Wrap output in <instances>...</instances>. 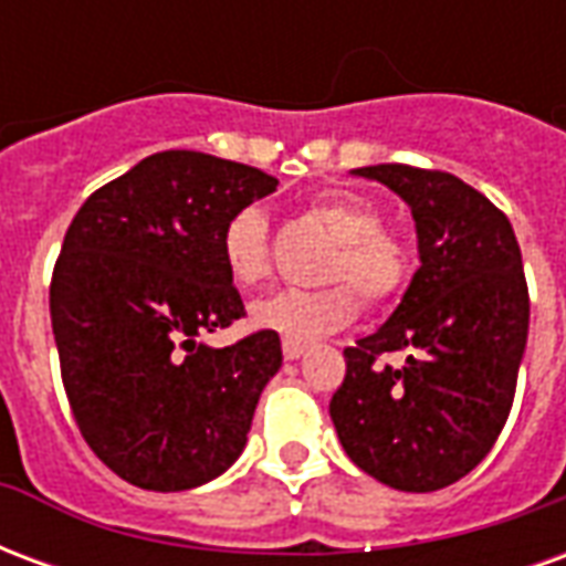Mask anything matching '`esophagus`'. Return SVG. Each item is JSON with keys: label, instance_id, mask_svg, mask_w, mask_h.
I'll return each instance as SVG.
<instances>
[{"label": "esophagus", "instance_id": "34e87169", "mask_svg": "<svg viewBox=\"0 0 566 566\" xmlns=\"http://www.w3.org/2000/svg\"><path fill=\"white\" fill-rule=\"evenodd\" d=\"M282 352H284V357H287V360H296V357H303V352H306V345L296 343V339H284Z\"/></svg>", "mask_w": 566, "mask_h": 566}]
</instances>
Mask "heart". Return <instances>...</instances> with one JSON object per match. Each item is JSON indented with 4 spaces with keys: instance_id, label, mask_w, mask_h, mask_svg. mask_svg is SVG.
<instances>
[{
    "instance_id": "obj_1",
    "label": "heart",
    "mask_w": 566,
    "mask_h": 566,
    "mask_svg": "<svg viewBox=\"0 0 566 566\" xmlns=\"http://www.w3.org/2000/svg\"><path fill=\"white\" fill-rule=\"evenodd\" d=\"M312 218L336 239L324 282L343 284L321 291H282L251 306V321L260 331H272L296 343L343 331L355 318L357 296L347 291L349 286L367 306H385L403 291L412 272L403 239L381 230L379 211L364 199L324 197L312 206ZM221 254L223 270L239 287L248 291L270 279V227L263 211L248 206L223 223Z\"/></svg>"
}]
</instances>
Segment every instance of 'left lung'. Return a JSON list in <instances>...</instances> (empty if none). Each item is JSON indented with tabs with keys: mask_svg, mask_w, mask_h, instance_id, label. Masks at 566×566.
<instances>
[{
	"mask_svg": "<svg viewBox=\"0 0 566 566\" xmlns=\"http://www.w3.org/2000/svg\"><path fill=\"white\" fill-rule=\"evenodd\" d=\"M412 209L421 266L373 336L345 348L331 418L345 454L397 491H439L485 458L506 424L531 300L510 218L439 169L364 166ZM400 350L403 368L381 365Z\"/></svg>",
	"mask_w": 566,
	"mask_h": 566,
	"instance_id": "left-lung-1",
	"label": "left lung"
}]
</instances>
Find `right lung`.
<instances>
[{"label":"right lung","instance_id":"add662e5","mask_svg":"<svg viewBox=\"0 0 566 566\" xmlns=\"http://www.w3.org/2000/svg\"><path fill=\"white\" fill-rule=\"evenodd\" d=\"M279 181L199 150H160L72 218L51 279L60 373L81 437L145 491L211 482L242 454L279 333L211 348L245 315L223 270V223Z\"/></svg>","mask_w":566,"mask_h":566}]
</instances>
